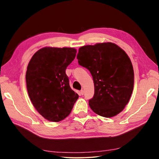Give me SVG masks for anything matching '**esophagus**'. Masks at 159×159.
Masks as SVG:
<instances>
[{"instance_id": "1", "label": "esophagus", "mask_w": 159, "mask_h": 159, "mask_svg": "<svg viewBox=\"0 0 159 159\" xmlns=\"http://www.w3.org/2000/svg\"><path fill=\"white\" fill-rule=\"evenodd\" d=\"M84 92H84V90L83 89H82V90H80V94H81V95H83V94H84Z\"/></svg>"}]
</instances>
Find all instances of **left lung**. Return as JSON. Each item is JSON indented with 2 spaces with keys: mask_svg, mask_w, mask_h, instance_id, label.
<instances>
[{
  "mask_svg": "<svg viewBox=\"0 0 159 159\" xmlns=\"http://www.w3.org/2000/svg\"><path fill=\"white\" fill-rule=\"evenodd\" d=\"M80 66L89 70L94 96L89 105L94 113L112 117L124 110L134 87V70L126 52L112 42L87 45L79 49Z\"/></svg>",
  "mask_w": 159,
  "mask_h": 159,
  "instance_id": "obj_1",
  "label": "left lung"
}]
</instances>
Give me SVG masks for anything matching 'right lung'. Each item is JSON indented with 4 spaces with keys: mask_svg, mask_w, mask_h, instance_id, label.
Instances as JSON below:
<instances>
[{
    "mask_svg": "<svg viewBox=\"0 0 159 159\" xmlns=\"http://www.w3.org/2000/svg\"><path fill=\"white\" fill-rule=\"evenodd\" d=\"M76 54L74 48L44 47L33 55L28 64L26 83L29 96L38 112L50 121L65 119L79 98L66 74Z\"/></svg>",
    "mask_w": 159,
    "mask_h": 159,
    "instance_id": "obj_1",
    "label": "right lung"
}]
</instances>
